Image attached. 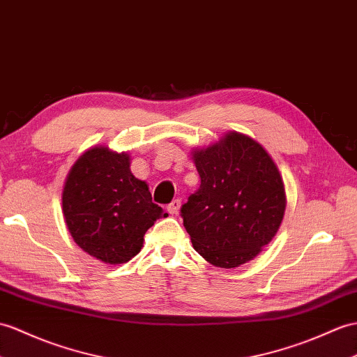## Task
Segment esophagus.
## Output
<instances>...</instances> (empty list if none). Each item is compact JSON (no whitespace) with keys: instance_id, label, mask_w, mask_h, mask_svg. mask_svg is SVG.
Returning a JSON list of instances; mask_svg holds the SVG:
<instances>
[{"instance_id":"obj_1","label":"esophagus","mask_w":357,"mask_h":357,"mask_svg":"<svg viewBox=\"0 0 357 357\" xmlns=\"http://www.w3.org/2000/svg\"><path fill=\"white\" fill-rule=\"evenodd\" d=\"M179 208H181V201H179V199H173V201L167 205V211L170 214H178Z\"/></svg>"}]
</instances>
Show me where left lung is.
<instances>
[{"instance_id": "8db88e82", "label": "left lung", "mask_w": 357, "mask_h": 357, "mask_svg": "<svg viewBox=\"0 0 357 357\" xmlns=\"http://www.w3.org/2000/svg\"><path fill=\"white\" fill-rule=\"evenodd\" d=\"M201 187L182 205L193 248L218 268H237L266 246L283 222L286 190L277 164L260 143L231 130L193 149Z\"/></svg>"}]
</instances>
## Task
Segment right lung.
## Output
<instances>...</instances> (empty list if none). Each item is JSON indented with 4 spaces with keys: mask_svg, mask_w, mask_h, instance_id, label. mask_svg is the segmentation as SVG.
Segmentation results:
<instances>
[{
    "mask_svg": "<svg viewBox=\"0 0 357 357\" xmlns=\"http://www.w3.org/2000/svg\"><path fill=\"white\" fill-rule=\"evenodd\" d=\"M63 219L74 242L107 264L128 263L144 234L165 218L144 181L130 172V155L106 146L88 149L73 164L62 190Z\"/></svg>",
    "mask_w": 357,
    "mask_h": 357,
    "instance_id": "obj_1",
    "label": "right lung"
}]
</instances>
